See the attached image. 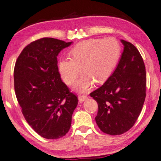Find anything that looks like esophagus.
<instances>
[{
    "instance_id": "obj_1",
    "label": "esophagus",
    "mask_w": 161,
    "mask_h": 161,
    "mask_svg": "<svg viewBox=\"0 0 161 161\" xmlns=\"http://www.w3.org/2000/svg\"><path fill=\"white\" fill-rule=\"evenodd\" d=\"M88 98V96L86 95H82V96H79V101L80 103L84 102V100H86Z\"/></svg>"
}]
</instances>
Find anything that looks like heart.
Listing matches in <instances>:
<instances>
[{"label":"heart","mask_w":161,"mask_h":161,"mask_svg":"<svg viewBox=\"0 0 161 161\" xmlns=\"http://www.w3.org/2000/svg\"><path fill=\"white\" fill-rule=\"evenodd\" d=\"M121 52L120 44L114 37L81 41L70 50L71 58L60 59L59 73L66 84L71 85L83 71L84 73L74 84L72 89L79 93L87 92L95 81L100 84L109 77L117 64Z\"/></svg>","instance_id":"1"}]
</instances>
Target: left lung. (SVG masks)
I'll return each instance as SVG.
<instances>
[{
  "instance_id": "8db88e82",
  "label": "left lung",
  "mask_w": 161,
  "mask_h": 161,
  "mask_svg": "<svg viewBox=\"0 0 161 161\" xmlns=\"http://www.w3.org/2000/svg\"><path fill=\"white\" fill-rule=\"evenodd\" d=\"M124 46L115 70L103 86L90 93L98 105L96 116L103 133L121 135L133 126L146 97V69L142 57L133 44Z\"/></svg>"
}]
</instances>
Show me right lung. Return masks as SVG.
I'll use <instances>...</instances> for the list:
<instances>
[{"mask_svg":"<svg viewBox=\"0 0 161 161\" xmlns=\"http://www.w3.org/2000/svg\"><path fill=\"white\" fill-rule=\"evenodd\" d=\"M72 42L43 37L28 45L16 61L14 91L27 123L41 137L54 140L70 130L78 103L61 80L57 56Z\"/></svg>","mask_w":161,"mask_h":161,"instance_id":"right-lung-1","label":"right lung"}]
</instances>
